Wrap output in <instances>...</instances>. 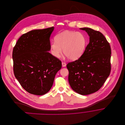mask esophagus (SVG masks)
Masks as SVG:
<instances>
[{"label":"esophagus","mask_w":125,"mask_h":125,"mask_svg":"<svg viewBox=\"0 0 125 125\" xmlns=\"http://www.w3.org/2000/svg\"><path fill=\"white\" fill-rule=\"evenodd\" d=\"M62 66L65 67V66H66V63H65V62H62Z\"/></svg>","instance_id":"34e87169"}]
</instances>
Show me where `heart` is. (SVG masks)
Here are the masks:
<instances>
[{
  "instance_id": "heart-1",
  "label": "heart",
  "mask_w": 125,
  "mask_h": 125,
  "mask_svg": "<svg viewBox=\"0 0 125 125\" xmlns=\"http://www.w3.org/2000/svg\"><path fill=\"white\" fill-rule=\"evenodd\" d=\"M55 41L51 45V53L59 58L62 52L70 60H76L83 53L86 46V38L80 32L66 30L55 36Z\"/></svg>"
}]
</instances>
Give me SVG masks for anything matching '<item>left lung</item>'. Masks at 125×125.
<instances>
[{
	"instance_id": "1",
	"label": "left lung",
	"mask_w": 125,
	"mask_h": 125,
	"mask_svg": "<svg viewBox=\"0 0 125 125\" xmlns=\"http://www.w3.org/2000/svg\"><path fill=\"white\" fill-rule=\"evenodd\" d=\"M89 36V42L80 58L68 63V81L74 91L82 95L97 91L111 70V49L105 36L98 31L81 28Z\"/></svg>"
}]
</instances>
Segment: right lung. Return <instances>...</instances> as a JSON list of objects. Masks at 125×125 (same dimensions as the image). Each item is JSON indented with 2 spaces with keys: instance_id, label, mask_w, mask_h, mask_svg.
I'll use <instances>...</instances> for the list:
<instances>
[{
  "instance_id": "right-lung-1",
  "label": "right lung",
  "mask_w": 125,
  "mask_h": 125,
  "mask_svg": "<svg viewBox=\"0 0 125 125\" xmlns=\"http://www.w3.org/2000/svg\"><path fill=\"white\" fill-rule=\"evenodd\" d=\"M52 27L31 30L23 34L13 49V69L15 78L28 92L43 95L51 89L61 61L49 53Z\"/></svg>"
}]
</instances>
